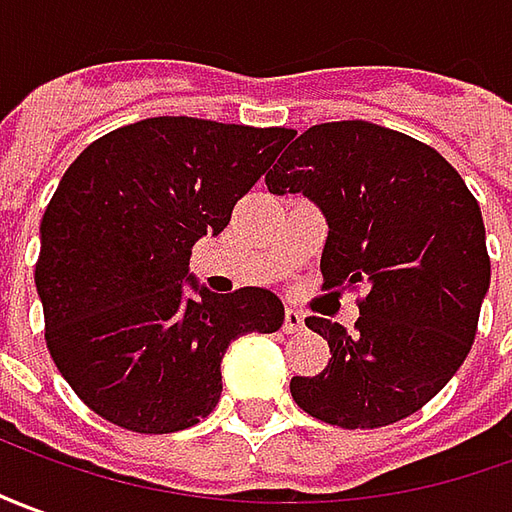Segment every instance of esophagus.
<instances>
[{"instance_id":"1","label":"esophagus","mask_w":512,"mask_h":512,"mask_svg":"<svg viewBox=\"0 0 512 512\" xmlns=\"http://www.w3.org/2000/svg\"><path fill=\"white\" fill-rule=\"evenodd\" d=\"M301 329H303L301 312H298V309H287V312H284V331H287V334H298Z\"/></svg>"}]
</instances>
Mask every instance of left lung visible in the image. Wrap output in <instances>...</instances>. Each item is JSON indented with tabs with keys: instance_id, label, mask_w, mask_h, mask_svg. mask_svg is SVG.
Segmentation results:
<instances>
[{
	"instance_id": "obj_1",
	"label": "left lung",
	"mask_w": 512,
	"mask_h": 512,
	"mask_svg": "<svg viewBox=\"0 0 512 512\" xmlns=\"http://www.w3.org/2000/svg\"><path fill=\"white\" fill-rule=\"evenodd\" d=\"M264 183L273 195L303 192L326 214L323 290H365L351 334L306 317L331 359L292 379L295 404L343 429L410 418L477 337L491 284L477 197L435 147L362 119L312 125Z\"/></svg>"
}]
</instances>
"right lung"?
I'll use <instances>...</instances> for the list:
<instances>
[{
	"label": "right lung",
	"mask_w": 512,
	"mask_h": 512,
	"mask_svg": "<svg viewBox=\"0 0 512 512\" xmlns=\"http://www.w3.org/2000/svg\"><path fill=\"white\" fill-rule=\"evenodd\" d=\"M290 139L153 116L74 158L41 220L35 290L49 357L88 410L139 435L181 432L217 407L225 348L281 329L270 290L195 301L183 278L197 239L220 234Z\"/></svg>",
	"instance_id": "right-lung-1"
}]
</instances>
